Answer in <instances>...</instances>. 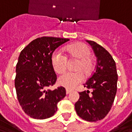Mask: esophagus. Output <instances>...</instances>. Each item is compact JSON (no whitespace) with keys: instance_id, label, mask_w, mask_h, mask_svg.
Returning <instances> with one entry per match:
<instances>
[{"instance_id":"1","label":"esophagus","mask_w":132,"mask_h":132,"mask_svg":"<svg viewBox=\"0 0 132 132\" xmlns=\"http://www.w3.org/2000/svg\"><path fill=\"white\" fill-rule=\"evenodd\" d=\"M71 90H69V89H66V94H69L70 93H71Z\"/></svg>"}]
</instances>
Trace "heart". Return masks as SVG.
Here are the masks:
<instances>
[{
  "label": "heart",
  "instance_id": "1",
  "mask_svg": "<svg viewBox=\"0 0 132 132\" xmlns=\"http://www.w3.org/2000/svg\"><path fill=\"white\" fill-rule=\"evenodd\" d=\"M70 61H76L73 66L74 72H69L59 77L58 83L67 88H73L83 80L84 76L89 77L95 70V62L92 58L91 49L84 43L71 44L66 48ZM52 63L56 73L61 74L66 71L68 60L65 55L56 51L52 56Z\"/></svg>",
  "mask_w": 132,
  "mask_h": 132
}]
</instances>
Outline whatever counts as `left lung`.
<instances>
[{
  "label": "left lung",
  "instance_id": "1",
  "mask_svg": "<svg viewBox=\"0 0 132 132\" xmlns=\"http://www.w3.org/2000/svg\"><path fill=\"white\" fill-rule=\"evenodd\" d=\"M97 57L95 71L84 87L91 89L79 93L80 98L75 104L78 115L88 122L105 118L112 106L117 93L118 76L115 61L110 54L93 41L87 40Z\"/></svg>",
  "mask_w": 132,
  "mask_h": 132
}]
</instances>
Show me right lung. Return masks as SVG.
<instances>
[{
	"mask_svg": "<svg viewBox=\"0 0 132 132\" xmlns=\"http://www.w3.org/2000/svg\"><path fill=\"white\" fill-rule=\"evenodd\" d=\"M69 39L42 37L32 41L22 50L16 65L15 86L19 103L27 115L44 119L57 111L58 102L66 96L62 86L54 90L57 77L52 63L54 50Z\"/></svg>",
	"mask_w": 132,
	"mask_h": 132,
	"instance_id": "1",
	"label": "right lung"
}]
</instances>
